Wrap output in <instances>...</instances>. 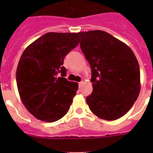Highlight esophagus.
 I'll return each instance as SVG.
<instances>
[{
	"label": "esophagus",
	"mask_w": 153,
	"mask_h": 153,
	"mask_svg": "<svg viewBox=\"0 0 153 153\" xmlns=\"http://www.w3.org/2000/svg\"><path fill=\"white\" fill-rule=\"evenodd\" d=\"M83 85V81H81L79 83V87H82V86Z\"/></svg>",
	"instance_id": "obj_1"
}]
</instances>
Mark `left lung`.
Segmentation results:
<instances>
[{
    "label": "left lung",
    "mask_w": 153,
    "mask_h": 153,
    "mask_svg": "<svg viewBox=\"0 0 153 153\" xmlns=\"http://www.w3.org/2000/svg\"><path fill=\"white\" fill-rule=\"evenodd\" d=\"M92 70L93 92L86 97L92 113L111 121L123 117L140 92V70L129 46L102 30L78 33Z\"/></svg>",
    "instance_id": "left-lung-1"
}]
</instances>
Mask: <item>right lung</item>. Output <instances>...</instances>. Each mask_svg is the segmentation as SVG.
Instances as JSON below:
<instances>
[{
  "label": "right lung",
  "mask_w": 153,
  "mask_h": 153,
  "mask_svg": "<svg viewBox=\"0 0 153 153\" xmlns=\"http://www.w3.org/2000/svg\"><path fill=\"white\" fill-rule=\"evenodd\" d=\"M79 43L78 33L49 32L23 52L16 73L17 89L24 106L36 119L55 122L70 109L78 83L63 77V58Z\"/></svg>",
  "instance_id": "add662e5"
}]
</instances>
